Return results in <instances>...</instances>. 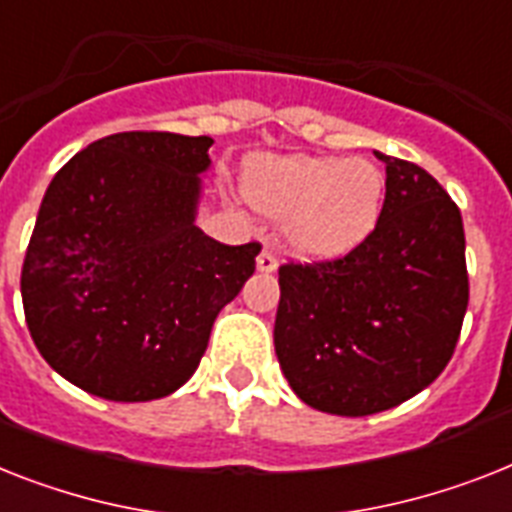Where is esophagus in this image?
<instances>
[{
  "label": "esophagus",
  "mask_w": 512,
  "mask_h": 512,
  "mask_svg": "<svg viewBox=\"0 0 512 512\" xmlns=\"http://www.w3.org/2000/svg\"><path fill=\"white\" fill-rule=\"evenodd\" d=\"M257 268L263 270V273H273L278 268V257L273 252V247H265L260 255H257Z\"/></svg>",
  "instance_id": "34e87169"
}]
</instances>
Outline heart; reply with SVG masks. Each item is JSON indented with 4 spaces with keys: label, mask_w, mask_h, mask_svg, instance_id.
<instances>
[{
    "label": "heart",
    "mask_w": 512,
    "mask_h": 512,
    "mask_svg": "<svg viewBox=\"0 0 512 512\" xmlns=\"http://www.w3.org/2000/svg\"><path fill=\"white\" fill-rule=\"evenodd\" d=\"M257 210L286 218V239L305 257H339L363 244L384 207V173L352 157H265L247 168Z\"/></svg>",
    "instance_id": "b5f03b06"
}]
</instances>
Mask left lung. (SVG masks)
I'll return each instance as SVG.
<instances>
[{
    "label": "left lung",
    "mask_w": 512,
    "mask_h": 512,
    "mask_svg": "<svg viewBox=\"0 0 512 512\" xmlns=\"http://www.w3.org/2000/svg\"><path fill=\"white\" fill-rule=\"evenodd\" d=\"M378 160L386 197L371 236L334 260L278 268L281 371L305 405L350 418L426 389L450 363L468 307L458 205L421 165Z\"/></svg>",
    "instance_id": "8db88e82"
}]
</instances>
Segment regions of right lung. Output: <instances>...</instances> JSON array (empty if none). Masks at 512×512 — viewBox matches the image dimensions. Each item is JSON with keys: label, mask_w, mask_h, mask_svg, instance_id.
I'll return each mask as SVG.
<instances>
[{"label": "right lung", "mask_w": 512, "mask_h": 512, "mask_svg": "<svg viewBox=\"0 0 512 512\" xmlns=\"http://www.w3.org/2000/svg\"><path fill=\"white\" fill-rule=\"evenodd\" d=\"M210 136L123 131L52 178L20 294L33 344L83 392L168 397L197 371L210 328L255 273L260 244L194 226Z\"/></svg>", "instance_id": "right-lung-1"}]
</instances>
